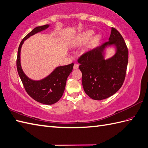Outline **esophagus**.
I'll return each mask as SVG.
<instances>
[{"instance_id":"34e87169","label":"esophagus","mask_w":148,"mask_h":148,"mask_svg":"<svg viewBox=\"0 0 148 148\" xmlns=\"http://www.w3.org/2000/svg\"><path fill=\"white\" fill-rule=\"evenodd\" d=\"M78 66H79V65L77 63H75V64H74V66H73V69L74 70H77V69L78 68Z\"/></svg>"}]
</instances>
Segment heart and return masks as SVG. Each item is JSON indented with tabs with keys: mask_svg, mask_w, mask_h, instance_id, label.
<instances>
[{
	"mask_svg": "<svg viewBox=\"0 0 148 148\" xmlns=\"http://www.w3.org/2000/svg\"><path fill=\"white\" fill-rule=\"evenodd\" d=\"M94 33V32L93 30H92V29H87V30L82 33L80 35L78 36L77 38H76V40H75V42H76V44H77L85 42L86 41L89 40V39L92 37V36L93 35ZM100 38H101V35H97L94 37L92 42H94V43H96V42L99 40Z\"/></svg>",
	"mask_w": 148,
	"mask_h": 148,
	"instance_id": "b5f03b06",
	"label": "heart"
}]
</instances>
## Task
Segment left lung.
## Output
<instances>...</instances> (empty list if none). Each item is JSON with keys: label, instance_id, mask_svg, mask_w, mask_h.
Listing matches in <instances>:
<instances>
[{"label": "left lung", "instance_id": "obj_1", "mask_svg": "<svg viewBox=\"0 0 148 148\" xmlns=\"http://www.w3.org/2000/svg\"><path fill=\"white\" fill-rule=\"evenodd\" d=\"M111 45L116 48V54L105 60V49ZM128 59L129 51L124 39L112 27L109 41L87 51L78 59L85 92L94 100L106 99L115 94L125 80Z\"/></svg>", "mask_w": 148, "mask_h": 148}]
</instances>
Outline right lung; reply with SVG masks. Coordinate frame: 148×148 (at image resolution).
Listing matches in <instances>:
<instances>
[{
  "mask_svg": "<svg viewBox=\"0 0 148 148\" xmlns=\"http://www.w3.org/2000/svg\"><path fill=\"white\" fill-rule=\"evenodd\" d=\"M49 27V25H45L36 27L23 38L18 47L16 66L25 89L29 96L38 103L51 105L57 103L63 96L67 78L71 73L74 64L58 66L44 79L33 80L25 74L21 68L20 61L21 49L24 41L37 33L47 29Z\"/></svg>",
  "mask_w": 148,
  "mask_h": 148,
  "instance_id": "add662e5",
  "label": "right lung"
}]
</instances>
